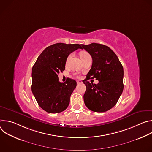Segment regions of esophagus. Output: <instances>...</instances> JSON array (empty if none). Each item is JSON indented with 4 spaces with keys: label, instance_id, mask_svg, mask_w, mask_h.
<instances>
[{
    "label": "esophagus",
    "instance_id": "1",
    "mask_svg": "<svg viewBox=\"0 0 152 152\" xmlns=\"http://www.w3.org/2000/svg\"><path fill=\"white\" fill-rule=\"evenodd\" d=\"M82 83V80H77V84H80V83Z\"/></svg>",
    "mask_w": 152,
    "mask_h": 152
}]
</instances>
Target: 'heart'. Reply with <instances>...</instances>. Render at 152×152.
Instances as JSON below:
<instances>
[{"label": "heart", "instance_id": "obj_1", "mask_svg": "<svg viewBox=\"0 0 152 152\" xmlns=\"http://www.w3.org/2000/svg\"><path fill=\"white\" fill-rule=\"evenodd\" d=\"M90 56V54L88 52H86L85 51H82V52H81L80 53V57L81 59L84 58H85V57H86V56ZM70 57V55L68 57V59H69Z\"/></svg>", "mask_w": 152, "mask_h": 152}]
</instances>
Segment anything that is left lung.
Masks as SVG:
<instances>
[{
  "label": "left lung",
  "mask_w": 152,
  "mask_h": 152,
  "mask_svg": "<svg viewBox=\"0 0 152 152\" xmlns=\"http://www.w3.org/2000/svg\"><path fill=\"white\" fill-rule=\"evenodd\" d=\"M81 45L93 59L91 69L83 80L86 87L83 95L84 103L92 111L106 112L116 104L122 94L123 67L116 54L109 47L98 43ZM94 78L99 80L97 84L88 81Z\"/></svg>",
  "instance_id": "8db88e82"
}]
</instances>
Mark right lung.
I'll use <instances>...</instances> for the list:
<instances>
[{"label":"right lung","mask_w":152,"mask_h":152,"mask_svg":"<svg viewBox=\"0 0 152 152\" xmlns=\"http://www.w3.org/2000/svg\"><path fill=\"white\" fill-rule=\"evenodd\" d=\"M78 49V44L56 43L46 48L38 57L32 70V93L43 110L52 114L67 109L76 88V80L68 78L59 82L58 74L65 70L68 56Z\"/></svg>","instance_id":"1"}]
</instances>
